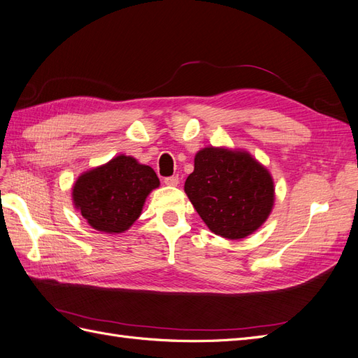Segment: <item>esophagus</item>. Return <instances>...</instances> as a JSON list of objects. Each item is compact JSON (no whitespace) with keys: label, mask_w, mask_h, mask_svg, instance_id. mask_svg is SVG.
<instances>
[{"label":"esophagus","mask_w":358,"mask_h":358,"mask_svg":"<svg viewBox=\"0 0 358 358\" xmlns=\"http://www.w3.org/2000/svg\"><path fill=\"white\" fill-rule=\"evenodd\" d=\"M178 182H180V178L177 176L164 178V185H166V186H178Z\"/></svg>","instance_id":"obj_1"}]
</instances>
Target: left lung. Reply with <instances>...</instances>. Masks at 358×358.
Returning a JSON list of instances; mask_svg holds the SVG:
<instances>
[{"instance_id":"left-lung-1","label":"left lung","mask_w":358,"mask_h":358,"mask_svg":"<svg viewBox=\"0 0 358 358\" xmlns=\"http://www.w3.org/2000/svg\"><path fill=\"white\" fill-rule=\"evenodd\" d=\"M185 192L210 231L231 241L257 231L275 201L271 172L248 151L225 146L196 152Z\"/></svg>"}]
</instances>
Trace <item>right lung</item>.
I'll return each mask as SVG.
<instances>
[{
	"label": "right lung",
	"instance_id": "right-lung-1",
	"mask_svg": "<svg viewBox=\"0 0 358 358\" xmlns=\"http://www.w3.org/2000/svg\"><path fill=\"white\" fill-rule=\"evenodd\" d=\"M159 186L152 168L119 154L81 173L72 186V203L92 228L119 234L137 221L146 196Z\"/></svg>",
	"mask_w": 358,
	"mask_h": 358
}]
</instances>
